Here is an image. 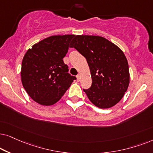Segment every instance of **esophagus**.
Instances as JSON below:
<instances>
[{
  "instance_id": "obj_1",
  "label": "esophagus",
  "mask_w": 153,
  "mask_h": 153,
  "mask_svg": "<svg viewBox=\"0 0 153 153\" xmlns=\"http://www.w3.org/2000/svg\"><path fill=\"white\" fill-rule=\"evenodd\" d=\"M76 77H77V80H78V82H79V81L80 80V74H78V75H77Z\"/></svg>"
}]
</instances>
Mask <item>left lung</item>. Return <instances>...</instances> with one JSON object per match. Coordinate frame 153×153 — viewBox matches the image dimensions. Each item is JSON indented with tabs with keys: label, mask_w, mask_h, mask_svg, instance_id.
<instances>
[{
	"label": "left lung",
	"mask_w": 153,
	"mask_h": 153,
	"mask_svg": "<svg viewBox=\"0 0 153 153\" xmlns=\"http://www.w3.org/2000/svg\"><path fill=\"white\" fill-rule=\"evenodd\" d=\"M87 59L91 75V87L83 90L91 102L108 108L123 97L129 83V66L120 49L106 38L76 36L71 45Z\"/></svg>",
	"instance_id": "1"
}]
</instances>
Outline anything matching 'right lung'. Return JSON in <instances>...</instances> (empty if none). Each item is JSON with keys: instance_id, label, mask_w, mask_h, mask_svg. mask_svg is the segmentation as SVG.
Returning <instances> with one entry per match:
<instances>
[{"instance_id": "add662e5", "label": "right lung", "mask_w": 153, "mask_h": 153, "mask_svg": "<svg viewBox=\"0 0 153 153\" xmlns=\"http://www.w3.org/2000/svg\"><path fill=\"white\" fill-rule=\"evenodd\" d=\"M74 35L52 36L36 43L24 55L21 77L33 101L51 105L59 100L76 77L69 74L63 59Z\"/></svg>"}]
</instances>
